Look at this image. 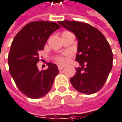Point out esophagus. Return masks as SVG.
Instances as JSON below:
<instances>
[{
    "label": "esophagus",
    "instance_id": "esophagus-1",
    "mask_svg": "<svg viewBox=\"0 0 122 122\" xmlns=\"http://www.w3.org/2000/svg\"><path fill=\"white\" fill-rule=\"evenodd\" d=\"M63 68H64V66L63 65H58V70H62Z\"/></svg>",
    "mask_w": 122,
    "mask_h": 122
}]
</instances>
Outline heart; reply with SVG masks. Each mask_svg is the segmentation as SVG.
<instances>
[{"label": "heart", "mask_w": 122, "mask_h": 122, "mask_svg": "<svg viewBox=\"0 0 122 122\" xmlns=\"http://www.w3.org/2000/svg\"><path fill=\"white\" fill-rule=\"evenodd\" d=\"M69 55V53H66L64 55H57L54 57V60L57 62L58 63H60V64H63L66 62V57L65 56H67Z\"/></svg>", "instance_id": "obj_1"}]
</instances>
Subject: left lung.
<instances>
[{
    "mask_svg": "<svg viewBox=\"0 0 122 122\" xmlns=\"http://www.w3.org/2000/svg\"><path fill=\"white\" fill-rule=\"evenodd\" d=\"M58 23L73 32L77 39L78 54L75 60L80 67L70 78L73 88L85 94L100 91L107 80L113 65V53L103 34L96 28L76 21H62Z\"/></svg>",
    "mask_w": 122,
    "mask_h": 122,
    "instance_id": "1",
    "label": "left lung"
}]
</instances>
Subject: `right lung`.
Returning a JSON list of instances; mask_svg holds the SVG:
<instances>
[{"label": "right lung", "mask_w": 122, "mask_h": 122, "mask_svg": "<svg viewBox=\"0 0 122 122\" xmlns=\"http://www.w3.org/2000/svg\"><path fill=\"white\" fill-rule=\"evenodd\" d=\"M55 22L38 21L24 26L14 37L9 52L8 62L10 75L19 90L30 98H40L51 89L57 66L48 62V68L39 71V52L51 34L60 29Z\"/></svg>", "instance_id": "obj_1"}]
</instances>
